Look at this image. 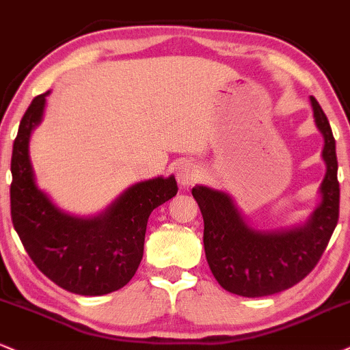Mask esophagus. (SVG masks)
Instances as JSON below:
<instances>
[{"label": "esophagus", "mask_w": 350, "mask_h": 350, "mask_svg": "<svg viewBox=\"0 0 350 350\" xmlns=\"http://www.w3.org/2000/svg\"><path fill=\"white\" fill-rule=\"evenodd\" d=\"M175 175L182 187H190L198 180V168L191 162H180L175 168Z\"/></svg>", "instance_id": "1"}]
</instances>
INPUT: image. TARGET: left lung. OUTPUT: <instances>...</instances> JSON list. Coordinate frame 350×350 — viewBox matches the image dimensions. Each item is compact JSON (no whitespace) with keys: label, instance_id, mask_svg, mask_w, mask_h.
<instances>
[{"label":"left lung","instance_id":"1","mask_svg":"<svg viewBox=\"0 0 350 350\" xmlns=\"http://www.w3.org/2000/svg\"><path fill=\"white\" fill-rule=\"evenodd\" d=\"M314 121L324 137L326 175L321 204L305 226L291 231L258 232L223 191L196 185L191 193L204 221L203 244L213 275L224 290L247 298L270 297L297 285L321 258L339 219V182L336 141L329 121L314 96Z\"/></svg>","mask_w":350,"mask_h":350}]
</instances>
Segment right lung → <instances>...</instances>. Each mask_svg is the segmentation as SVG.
<instances>
[{"mask_svg": "<svg viewBox=\"0 0 350 350\" xmlns=\"http://www.w3.org/2000/svg\"><path fill=\"white\" fill-rule=\"evenodd\" d=\"M47 94L29 105L12 144V226L45 277L72 293L100 297L122 288L134 277L150 213L174 198L178 188L174 176H159L131 187L98 217L80 219L62 213L36 187L29 160V137L42 119Z\"/></svg>", "mask_w": 350, "mask_h": 350, "instance_id": "1", "label": "right lung"}]
</instances>
